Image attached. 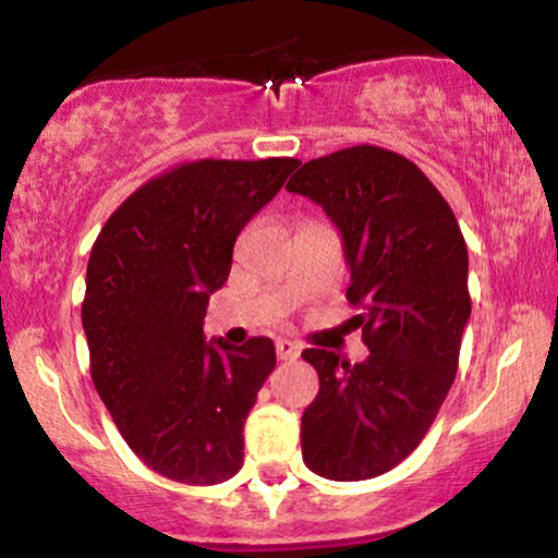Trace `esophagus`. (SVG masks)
<instances>
[{"instance_id": "esophagus-1", "label": "esophagus", "mask_w": 558, "mask_h": 558, "mask_svg": "<svg viewBox=\"0 0 558 558\" xmlns=\"http://www.w3.org/2000/svg\"><path fill=\"white\" fill-rule=\"evenodd\" d=\"M275 351H278V360L280 362H291L299 356V345L293 341H278L275 343Z\"/></svg>"}]
</instances>
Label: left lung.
Instances as JSON below:
<instances>
[{
	"mask_svg": "<svg viewBox=\"0 0 558 558\" xmlns=\"http://www.w3.org/2000/svg\"><path fill=\"white\" fill-rule=\"evenodd\" d=\"M286 189L341 230L351 325L369 349L360 364L301 351L319 377L301 417L304 464L341 483L377 477L420 446L457 377L472 310L464 235L430 178L380 146L312 159Z\"/></svg>",
	"mask_w": 558,
	"mask_h": 558,
	"instance_id": "obj_1",
	"label": "left lung"
}]
</instances>
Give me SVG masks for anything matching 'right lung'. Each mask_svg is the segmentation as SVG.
I'll list each match as a JSON object with an SVG mask.
<instances>
[{
    "mask_svg": "<svg viewBox=\"0 0 558 558\" xmlns=\"http://www.w3.org/2000/svg\"><path fill=\"white\" fill-rule=\"evenodd\" d=\"M296 168L183 162L133 191L94 241L81 310L94 388L131 451L175 483H226L243 464V422L275 345L204 341L202 325L241 228Z\"/></svg>",
    "mask_w": 558,
    "mask_h": 558,
    "instance_id": "1",
    "label": "right lung"
}]
</instances>
